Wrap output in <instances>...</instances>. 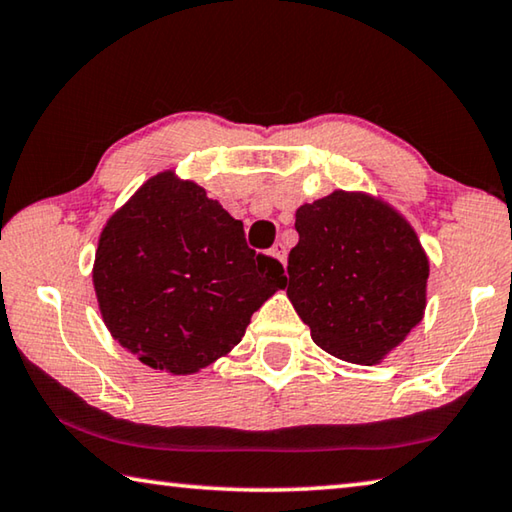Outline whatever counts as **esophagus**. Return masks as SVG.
Returning a JSON list of instances; mask_svg holds the SVG:
<instances>
[{
  "label": "esophagus",
  "instance_id": "34e87169",
  "mask_svg": "<svg viewBox=\"0 0 512 512\" xmlns=\"http://www.w3.org/2000/svg\"><path fill=\"white\" fill-rule=\"evenodd\" d=\"M269 253L275 257V259H280L282 264L287 262V246L282 241H278V243H273V248L269 250Z\"/></svg>",
  "mask_w": 512,
  "mask_h": 512
}]
</instances>
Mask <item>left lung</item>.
Segmentation results:
<instances>
[{
  "mask_svg": "<svg viewBox=\"0 0 512 512\" xmlns=\"http://www.w3.org/2000/svg\"><path fill=\"white\" fill-rule=\"evenodd\" d=\"M287 296L323 351L376 364L417 326L428 257L415 230L385 202L335 191L296 212Z\"/></svg>",
  "mask_w": 512,
  "mask_h": 512,
  "instance_id": "obj_1",
  "label": "left lung"
}]
</instances>
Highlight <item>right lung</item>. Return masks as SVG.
Returning <instances> with one entry per match:
<instances>
[{"mask_svg":"<svg viewBox=\"0 0 512 512\" xmlns=\"http://www.w3.org/2000/svg\"><path fill=\"white\" fill-rule=\"evenodd\" d=\"M285 280L278 259L248 248L241 221L170 170L109 218L93 266L113 339L175 376L232 351Z\"/></svg>","mask_w":512,"mask_h":512,"instance_id":"obj_1","label":"right lung"}]
</instances>
